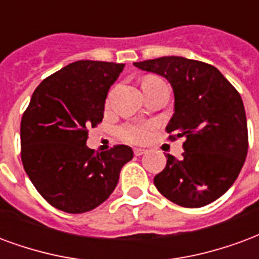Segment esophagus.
<instances>
[{"mask_svg": "<svg viewBox=\"0 0 259 259\" xmlns=\"http://www.w3.org/2000/svg\"><path fill=\"white\" fill-rule=\"evenodd\" d=\"M146 152H148V150H145V149H141V148L134 149V154H135V156H142V154H145Z\"/></svg>", "mask_w": 259, "mask_h": 259, "instance_id": "obj_1", "label": "esophagus"}]
</instances>
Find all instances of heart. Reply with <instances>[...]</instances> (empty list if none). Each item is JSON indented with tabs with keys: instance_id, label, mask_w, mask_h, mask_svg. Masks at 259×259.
Listing matches in <instances>:
<instances>
[{
	"instance_id": "b5f03b06",
	"label": "heart",
	"mask_w": 259,
	"mask_h": 259,
	"mask_svg": "<svg viewBox=\"0 0 259 259\" xmlns=\"http://www.w3.org/2000/svg\"><path fill=\"white\" fill-rule=\"evenodd\" d=\"M158 77H148L143 81V85L153 84V82H160ZM150 125L149 124H127L120 128V135L122 139L131 143H143L146 142L150 137Z\"/></svg>"
}]
</instances>
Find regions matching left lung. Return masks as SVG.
I'll use <instances>...</instances> for the list:
<instances>
[{
  "label": "left lung",
  "mask_w": 259,
  "mask_h": 259,
  "mask_svg": "<svg viewBox=\"0 0 259 259\" xmlns=\"http://www.w3.org/2000/svg\"><path fill=\"white\" fill-rule=\"evenodd\" d=\"M138 69L165 77L174 90L175 113L167 132L185 138L182 158L167 154L154 185L175 204L199 208L220 199L246 161L248 134L240 94L214 66L163 56L135 62Z\"/></svg>",
  "instance_id": "obj_1"
}]
</instances>
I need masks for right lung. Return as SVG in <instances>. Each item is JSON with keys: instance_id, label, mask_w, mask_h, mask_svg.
Returning <instances> with one entry per match:
<instances>
[{"instance_id": "1", "label": "right lung", "mask_w": 259, "mask_h": 259, "mask_svg": "<svg viewBox=\"0 0 259 259\" xmlns=\"http://www.w3.org/2000/svg\"><path fill=\"white\" fill-rule=\"evenodd\" d=\"M122 63L77 60L47 77L33 92L20 122L22 163L35 189L55 208L81 214L101 205L134 153L117 145L87 146L88 128L103 118L107 92Z\"/></svg>"}]
</instances>
